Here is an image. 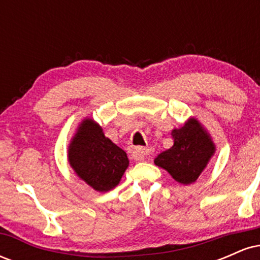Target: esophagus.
<instances>
[{
    "instance_id": "esophagus-1",
    "label": "esophagus",
    "mask_w": 260,
    "mask_h": 260,
    "mask_svg": "<svg viewBox=\"0 0 260 260\" xmlns=\"http://www.w3.org/2000/svg\"><path fill=\"white\" fill-rule=\"evenodd\" d=\"M150 154H151L150 148H138L136 149V150H133L132 156L136 161H143L147 159Z\"/></svg>"
}]
</instances>
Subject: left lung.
I'll use <instances>...</instances> for the list:
<instances>
[{"label":"left lung","instance_id":"1","mask_svg":"<svg viewBox=\"0 0 260 260\" xmlns=\"http://www.w3.org/2000/svg\"><path fill=\"white\" fill-rule=\"evenodd\" d=\"M174 145L157 155L155 165L165 169L175 181L190 184L197 181L215 153L210 134L196 118L171 132Z\"/></svg>","mask_w":260,"mask_h":260}]
</instances>
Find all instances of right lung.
<instances>
[{
	"label": "right lung",
	"instance_id": "obj_1",
	"mask_svg": "<svg viewBox=\"0 0 260 260\" xmlns=\"http://www.w3.org/2000/svg\"><path fill=\"white\" fill-rule=\"evenodd\" d=\"M68 161L80 180L98 192L117 186L129 164L126 151L105 137L91 118L82 121L71 140Z\"/></svg>",
	"mask_w": 260,
	"mask_h": 260
}]
</instances>
